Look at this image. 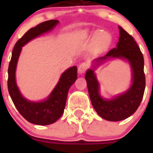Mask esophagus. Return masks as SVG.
<instances>
[{"label": "esophagus", "mask_w": 153, "mask_h": 153, "mask_svg": "<svg viewBox=\"0 0 153 153\" xmlns=\"http://www.w3.org/2000/svg\"><path fill=\"white\" fill-rule=\"evenodd\" d=\"M88 68V65L86 63H82L79 65V67H78V73L80 74H83V73L86 72V70Z\"/></svg>", "instance_id": "34e87169"}]
</instances>
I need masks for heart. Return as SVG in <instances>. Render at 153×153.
I'll return each mask as SVG.
<instances>
[{"instance_id":"b5f03b06","label":"heart","mask_w":153,"mask_h":153,"mask_svg":"<svg viewBox=\"0 0 153 153\" xmlns=\"http://www.w3.org/2000/svg\"><path fill=\"white\" fill-rule=\"evenodd\" d=\"M87 33H85V35ZM110 34L108 32L104 30H99L97 31L95 33V36H94V43L96 45L101 48H104V47H107L108 44H109L110 41Z\"/></svg>"}]
</instances>
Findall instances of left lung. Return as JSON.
I'll use <instances>...</instances> for the list:
<instances>
[{
    "instance_id": "left-lung-1",
    "label": "left lung",
    "mask_w": 153,
    "mask_h": 153,
    "mask_svg": "<svg viewBox=\"0 0 153 153\" xmlns=\"http://www.w3.org/2000/svg\"><path fill=\"white\" fill-rule=\"evenodd\" d=\"M120 38L117 47L105 56L93 60L91 69L85 75L92 105L97 114L108 121H120L132 115L140 106L145 91L144 59L134 38L119 26ZM110 59H125L130 63L132 71V83L124 93L106 99L100 95V85L94 70L98 65Z\"/></svg>"
}]
</instances>
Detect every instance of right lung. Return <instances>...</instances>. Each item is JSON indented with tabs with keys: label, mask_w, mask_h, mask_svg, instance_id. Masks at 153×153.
<instances>
[{
	"label": "right lung",
	"mask_w": 153,
	"mask_h": 153,
	"mask_svg": "<svg viewBox=\"0 0 153 153\" xmlns=\"http://www.w3.org/2000/svg\"><path fill=\"white\" fill-rule=\"evenodd\" d=\"M59 24L57 20H51L30 28L14 45L8 67L7 87L14 106L28 122L40 126L50 125L60 118L64 111L69 89L77 79L76 66L66 70L60 76L57 84L44 100L34 102L23 97L16 81V69L22 47L37 36L52 30Z\"/></svg>",
	"instance_id": "1"
}]
</instances>
